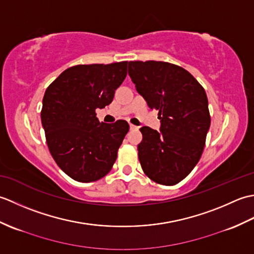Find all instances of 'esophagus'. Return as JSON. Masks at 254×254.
<instances>
[{"mask_svg":"<svg viewBox=\"0 0 254 254\" xmlns=\"http://www.w3.org/2000/svg\"><path fill=\"white\" fill-rule=\"evenodd\" d=\"M136 128H137V127L133 126V124H130V130H136Z\"/></svg>","mask_w":254,"mask_h":254,"instance_id":"34e87169","label":"esophagus"}]
</instances>
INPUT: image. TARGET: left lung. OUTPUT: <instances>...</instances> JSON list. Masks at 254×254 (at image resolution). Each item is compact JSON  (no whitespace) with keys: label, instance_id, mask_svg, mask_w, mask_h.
Instances as JSON below:
<instances>
[{"label":"left lung","instance_id":"obj_1","mask_svg":"<svg viewBox=\"0 0 254 254\" xmlns=\"http://www.w3.org/2000/svg\"><path fill=\"white\" fill-rule=\"evenodd\" d=\"M128 75L150 109L158 110L161 123L160 132L139 128L142 169L159 185H177L203 153L210 126L206 93L187 69L168 62L131 61Z\"/></svg>","mask_w":254,"mask_h":254}]
</instances>
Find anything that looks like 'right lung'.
I'll return each mask as SVG.
<instances>
[{
	"label": "right lung",
	"mask_w": 254,
	"mask_h": 254,
	"mask_svg": "<svg viewBox=\"0 0 254 254\" xmlns=\"http://www.w3.org/2000/svg\"><path fill=\"white\" fill-rule=\"evenodd\" d=\"M127 61L75 65L47 88L41 122L57 165L78 182L101 179L112 168L128 123L99 122L96 109L110 105L127 76Z\"/></svg>",
	"instance_id": "right-lung-1"
}]
</instances>
